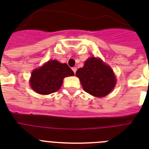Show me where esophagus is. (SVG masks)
<instances>
[{
  "label": "esophagus",
  "mask_w": 149,
  "mask_h": 149,
  "mask_svg": "<svg viewBox=\"0 0 149 149\" xmlns=\"http://www.w3.org/2000/svg\"><path fill=\"white\" fill-rule=\"evenodd\" d=\"M72 71H73V72H74V73H76V72H77V67H72Z\"/></svg>",
  "instance_id": "34e87169"
}]
</instances>
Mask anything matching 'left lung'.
<instances>
[{
  "instance_id": "8db88e82",
  "label": "left lung",
  "mask_w": 149,
  "mask_h": 149,
  "mask_svg": "<svg viewBox=\"0 0 149 149\" xmlns=\"http://www.w3.org/2000/svg\"><path fill=\"white\" fill-rule=\"evenodd\" d=\"M76 76L79 79L83 89L95 97H103L112 91L116 84L113 70L100 58H89Z\"/></svg>"
}]
</instances>
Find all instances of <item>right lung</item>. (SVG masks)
I'll return each mask as SVG.
<instances>
[{"label": "right lung", "mask_w": 149, "mask_h": 149, "mask_svg": "<svg viewBox=\"0 0 149 149\" xmlns=\"http://www.w3.org/2000/svg\"><path fill=\"white\" fill-rule=\"evenodd\" d=\"M73 75V71L66 63H61L56 60H49L33 71L30 86L37 93L48 95L60 89L65 77Z\"/></svg>", "instance_id": "1"}]
</instances>
